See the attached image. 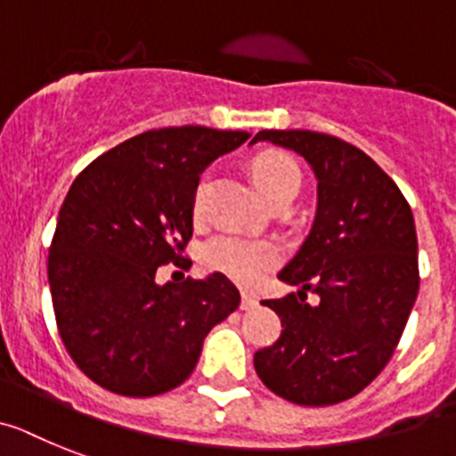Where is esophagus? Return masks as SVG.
I'll return each instance as SVG.
<instances>
[{
  "label": "esophagus",
  "instance_id": "esophagus-1",
  "mask_svg": "<svg viewBox=\"0 0 456 456\" xmlns=\"http://www.w3.org/2000/svg\"><path fill=\"white\" fill-rule=\"evenodd\" d=\"M259 304V299L257 297H255V294H243V299H240V308H243V311H250V308H255V305Z\"/></svg>",
  "mask_w": 456,
  "mask_h": 456
}]
</instances>
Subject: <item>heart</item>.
I'll use <instances>...</instances> for the list:
<instances>
[{"instance_id":"heart-1","label":"heart","mask_w":456,"mask_h":456,"mask_svg":"<svg viewBox=\"0 0 456 456\" xmlns=\"http://www.w3.org/2000/svg\"><path fill=\"white\" fill-rule=\"evenodd\" d=\"M250 174L266 201L289 192H299L301 171L292 157L281 151L259 152L250 164ZM204 204V183L194 194V213ZM206 269L224 273L240 285H257L278 262V248L269 240H252L236 234H217L201 248Z\"/></svg>"}]
</instances>
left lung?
I'll list each match as a JSON object with an SVG mask.
<instances>
[{"instance_id":"left-lung-1","label":"left lung","mask_w":456,"mask_h":456,"mask_svg":"<svg viewBox=\"0 0 456 456\" xmlns=\"http://www.w3.org/2000/svg\"><path fill=\"white\" fill-rule=\"evenodd\" d=\"M281 145L308 162L317 181L311 232L285 269L299 287L264 301L281 338L255 352L271 392L299 405L352 399L376 380L417 299V234L396 183L354 145L308 129H264L252 143ZM315 291L321 301H305Z\"/></svg>"}]
</instances>
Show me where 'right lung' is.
I'll list each match as a JSON object with an SVG mask.
<instances>
[{"instance_id":"right-lung-1","label":"right lung","mask_w":456,"mask_h":456,"mask_svg":"<svg viewBox=\"0 0 456 456\" xmlns=\"http://www.w3.org/2000/svg\"><path fill=\"white\" fill-rule=\"evenodd\" d=\"M248 132L183 125L139 134L104 152L69 187L48 285L60 336L87 378L155 396L192 376L204 338L239 308L227 275L157 282V266H190L199 175Z\"/></svg>"}]
</instances>
